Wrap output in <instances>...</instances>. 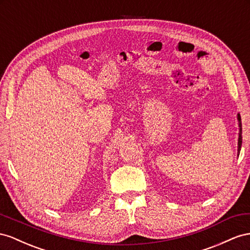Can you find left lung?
Returning a JSON list of instances; mask_svg holds the SVG:
<instances>
[{
	"instance_id": "1",
	"label": "left lung",
	"mask_w": 250,
	"mask_h": 250,
	"mask_svg": "<svg viewBox=\"0 0 250 250\" xmlns=\"http://www.w3.org/2000/svg\"><path fill=\"white\" fill-rule=\"evenodd\" d=\"M238 120H239V126H240V133H239V144H238V152L240 153L241 151V146H242V124H241V117L238 115Z\"/></svg>"
}]
</instances>
